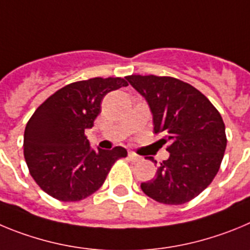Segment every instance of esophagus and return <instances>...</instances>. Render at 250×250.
<instances>
[{
  "label": "esophagus",
  "instance_id": "obj_1",
  "mask_svg": "<svg viewBox=\"0 0 250 250\" xmlns=\"http://www.w3.org/2000/svg\"><path fill=\"white\" fill-rule=\"evenodd\" d=\"M128 158H129L132 162H139V161H141V159H142V157L137 156L136 153L129 152V153H128Z\"/></svg>",
  "mask_w": 250,
  "mask_h": 250
}]
</instances>
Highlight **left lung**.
Listing matches in <instances>:
<instances>
[{
    "label": "left lung",
    "mask_w": 250,
    "mask_h": 250,
    "mask_svg": "<svg viewBox=\"0 0 250 250\" xmlns=\"http://www.w3.org/2000/svg\"><path fill=\"white\" fill-rule=\"evenodd\" d=\"M125 80L147 101L154 133H163L161 141L169 145V158L159 164L154 178L141 184L142 190L159 203L192 201L219 170L227 147L222 116L202 92L181 80L153 75Z\"/></svg>",
    "instance_id": "left-lung-1"
}]
</instances>
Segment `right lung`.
<instances>
[{"label":"right lung","instance_id":"1","mask_svg":"<svg viewBox=\"0 0 250 250\" xmlns=\"http://www.w3.org/2000/svg\"><path fill=\"white\" fill-rule=\"evenodd\" d=\"M128 86L121 77L91 78L58 89L27 122L23 154L30 174L47 194L62 202L89 197L104 183L123 147L92 149L84 130L93 127L103 97Z\"/></svg>","mask_w":250,"mask_h":250}]
</instances>
